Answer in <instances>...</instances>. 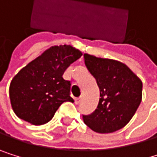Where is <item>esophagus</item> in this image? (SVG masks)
Wrapping results in <instances>:
<instances>
[{"label":"esophagus","instance_id":"esophagus-1","mask_svg":"<svg viewBox=\"0 0 157 157\" xmlns=\"http://www.w3.org/2000/svg\"><path fill=\"white\" fill-rule=\"evenodd\" d=\"M81 101H82V98H81V97H80V98H76V99H75V104H76V105H79Z\"/></svg>","mask_w":157,"mask_h":157}]
</instances>
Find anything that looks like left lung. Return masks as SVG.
<instances>
[{
    "label": "left lung",
    "mask_w": 157,
    "mask_h": 157,
    "mask_svg": "<svg viewBox=\"0 0 157 157\" xmlns=\"http://www.w3.org/2000/svg\"><path fill=\"white\" fill-rule=\"evenodd\" d=\"M84 58L87 70L97 81L101 97L95 111L83 115L85 124L101 134L123 128L141 102V80L120 61L87 53Z\"/></svg>",
    "instance_id": "1"
}]
</instances>
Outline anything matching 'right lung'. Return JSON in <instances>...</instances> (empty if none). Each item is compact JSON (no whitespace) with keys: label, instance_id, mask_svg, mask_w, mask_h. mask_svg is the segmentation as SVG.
I'll return each mask as SVG.
<instances>
[{"label":"right lung","instance_id":"obj_1","mask_svg":"<svg viewBox=\"0 0 157 157\" xmlns=\"http://www.w3.org/2000/svg\"><path fill=\"white\" fill-rule=\"evenodd\" d=\"M82 56L71 45L52 46L30 62L13 78L9 86L12 108L20 119L42 125L50 121L71 97V82L64 80L68 67Z\"/></svg>","mask_w":157,"mask_h":157}]
</instances>
